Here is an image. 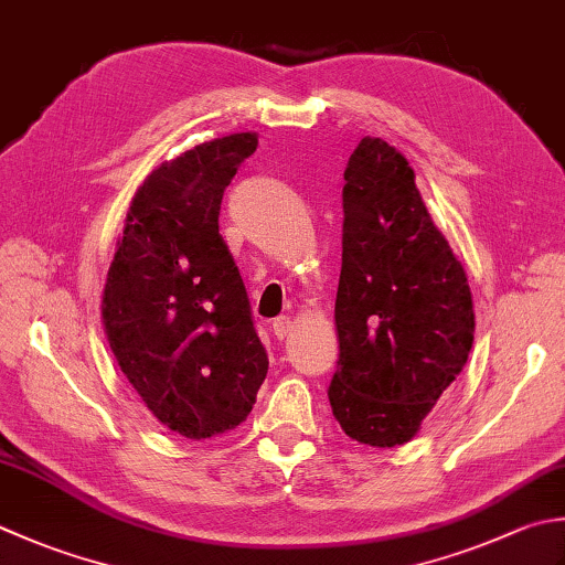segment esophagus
Here are the masks:
<instances>
[{
    "instance_id": "34e87169",
    "label": "esophagus",
    "mask_w": 565,
    "mask_h": 565,
    "mask_svg": "<svg viewBox=\"0 0 565 565\" xmlns=\"http://www.w3.org/2000/svg\"><path fill=\"white\" fill-rule=\"evenodd\" d=\"M271 330H274V335L279 338V340H284L286 335L291 333L294 330V323H291V318H286V316H281V318H276L274 323H271Z\"/></svg>"
}]
</instances>
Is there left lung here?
Instances as JSON below:
<instances>
[{
	"label": "left lung",
	"mask_w": 565,
	"mask_h": 565,
	"mask_svg": "<svg viewBox=\"0 0 565 565\" xmlns=\"http://www.w3.org/2000/svg\"><path fill=\"white\" fill-rule=\"evenodd\" d=\"M338 370L328 399L360 444L394 448L466 367L475 313L468 276L434 225L414 169L364 137L342 185Z\"/></svg>",
	"instance_id": "1"
}]
</instances>
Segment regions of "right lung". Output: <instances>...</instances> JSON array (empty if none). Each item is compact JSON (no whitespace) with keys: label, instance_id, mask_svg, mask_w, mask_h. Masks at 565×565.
I'll use <instances>...</instances> for the list:
<instances>
[{"label":"right lung","instance_id":"add662e5","mask_svg":"<svg viewBox=\"0 0 565 565\" xmlns=\"http://www.w3.org/2000/svg\"><path fill=\"white\" fill-rule=\"evenodd\" d=\"M257 143L242 131L151 171L107 271L103 323L119 370L166 428L193 440L245 422L269 370L217 223Z\"/></svg>","mask_w":565,"mask_h":565}]
</instances>
